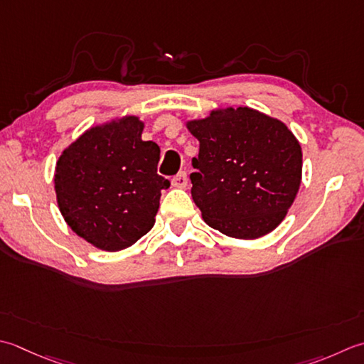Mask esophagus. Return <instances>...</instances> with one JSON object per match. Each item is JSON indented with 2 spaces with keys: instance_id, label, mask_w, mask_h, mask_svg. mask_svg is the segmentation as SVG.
Returning a JSON list of instances; mask_svg holds the SVG:
<instances>
[{
  "instance_id": "esophagus-1",
  "label": "esophagus",
  "mask_w": 364,
  "mask_h": 364,
  "mask_svg": "<svg viewBox=\"0 0 364 364\" xmlns=\"http://www.w3.org/2000/svg\"><path fill=\"white\" fill-rule=\"evenodd\" d=\"M172 186L175 188H186L188 186V175L186 172H180L172 178Z\"/></svg>"
}]
</instances>
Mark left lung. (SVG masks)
<instances>
[{"mask_svg": "<svg viewBox=\"0 0 364 364\" xmlns=\"http://www.w3.org/2000/svg\"><path fill=\"white\" fill-rule=\"evenodd\" d=\"M200 141L191 194L205 223L232 238L254 240L286 218L301 183V146L279 119L249 107L189 121Z\"/></svg>", "mask_w": 364, "mask_h": 364, "instance_id": "8db88e82", "label": "left lung"}]
</instances>
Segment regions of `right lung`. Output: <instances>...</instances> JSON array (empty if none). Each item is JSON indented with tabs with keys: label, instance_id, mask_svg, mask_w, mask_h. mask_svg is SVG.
I'll list each match as a JSON object with an SVG mask.
<instances>
[{
	"label": "right lung",
	"instance_id": "1",
	"mask_svg": "<svg viewBox=\"0 0 364 364\" xmlns=\"http://www.w3.org/2000/svg\"><path fill=\"white\" fill-rule=\"evenodd\" d=\"M144 123L124 117L91 127L60 156L55 191L60 211L78 237L104 251L132 246L154 225L161 191V148L141 140Z\"/></svg>",
	"mask_w": 364,
	"mask_h": 364
}]
</instances>
